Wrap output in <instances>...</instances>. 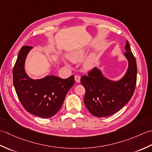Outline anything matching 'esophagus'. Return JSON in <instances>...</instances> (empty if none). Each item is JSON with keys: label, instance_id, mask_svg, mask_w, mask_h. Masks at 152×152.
<instances>
[{"label": "esophagus", "instance_id": "obj_1", "mask_svg": "<svg viewBox=\"0 0 152 152\" xmlns=\"http://www.w3.org/2000/svg\"><path fill=\"white\" fill-rule=\"evenodd\" d=\"M75 81L77 82V83H80V76H78V75H75Z\"/></svg>", "mask_w": 152, "mask_h": 152}]
</instances>
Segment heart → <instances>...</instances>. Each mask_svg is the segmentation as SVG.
<instances>
[{
	"label": "heart",
	"mask_w": 152,
	"mask_h": 152,
	"mask_svg": "<svg viewBox=\"0 0 152 152\" xmlns=\"http://www.w3.org/2000/svg\"><path fill=\"white\" fill-rule=\"evenodd\" d=\"M86 54V52L84 49H79L72 52L67 56L68 59L73 62H78V61L83 60ZM95 64V58L94 56H90L84 63V66L85 69H89L94 67Z\"/></svg>",
	"instance_id": "heart-1"
}]
</instances>
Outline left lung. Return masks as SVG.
Listing matches in <instances>:
<instances>
[{
  "label": "left lung",
  "mask_w": 152,
  "mask_h": 152,
  "mask_svg": "<svg viewBox=\"0 0 152 152\" xmlns=\"http://www.w3.org/2000/svg\"><path fill=\"white\" fill-rule=\"evenodd\" d=\"M124 55L129 61L125 75L117 81L105 77L94 67L88 75H83L80 82L85 88L84 103L88 110L97 117L110 116L128 103L134 94L137 83V66L128 41Z\"/></svg>",
  "instance_id": "1"
}]
</instances>
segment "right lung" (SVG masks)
<instances>
[{
	"label": "right lung",
	"instance_id": "add662e5",
	"mask_svg": "<svg viewBox=\"0 0 152 152\" xmlns=\"http://www.w3.org/2000/svg\"><path fill=\"white\" fill-rule=\"evenodd\" d=\"M33 47H21L13 69V83L18 97L28 112L42 118L56 113L64 103L69 90L75 83L74 76L61 79L54 75L33 79L25 71V61Z\"/></svg>",
	"mask_w": 152,
	"mask_h": 152
}]
</instances>
